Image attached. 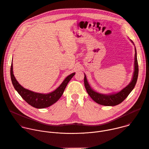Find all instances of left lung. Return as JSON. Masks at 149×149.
Segmentation results:
<instances>
[{
	"label": "left lung",
	"mask_w": 149,
	"mask_h": 149,
	"mask_svg": "<svg viewBox=\"0 0 149 149\" xmlns=\"http://www.w3.org/2000/svg\"><path fill=\"white\" fill-rule=\"evenodd\" d=\"M130 41L134 45L133 42L132 40H130ZM138 74H139V66H138V62H137V51L135 47L134 69L133 75V77L131 82L129 84V85H127L125 87H124L121 91L117 93L109 94H101L95 91L91 87L87 81L86 75L84 74L85 87H86L87 92L88 93L90 97L97 103L100 105H105V106H115L122 102L134 89L137 81Z\"/></svg>",
	"instance_id": "left-lung-1"
}]
</instances>
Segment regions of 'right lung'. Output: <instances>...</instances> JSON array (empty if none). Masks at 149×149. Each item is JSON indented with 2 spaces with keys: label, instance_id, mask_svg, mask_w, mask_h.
<instances>
[{
  "label": "right lung",
  "instance_id": "1",
  "mask_svg": "<svg viewBox=\"0 0 149 149\" xmlns=\"http://www.w3.org/2000/svg\"><path fill=\"white\" fill-rule=\"evenodd\" d=\"M75 74V73L74 72L67 77L60 86L52 92L43 94L35 93L24 88L17 82L14 76L12 61L10 67V77L15 89L26 102L36 109H44L48 107L59 100L63 94L68 83Z\"/></svg>",
  "mask_w": 149,
  "mask_h": 149
}]
</instances>
